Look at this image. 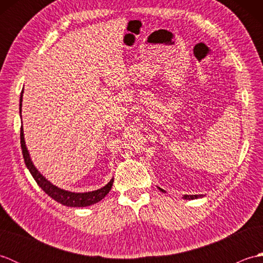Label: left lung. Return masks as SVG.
<instances>
[{"label": "left lung", "instance_id": "left-lung-1", "mask_svg": "<svg viewBox=\"0 0 263 263\" xmlns=\"http://www.w3.org/2000/svg\"><path fill=\"white\" fill-rule=\"evenodd\" d=\"M158 187V190L160 192H163V193H166V191L165 190H163L161 187H159V186H157ZM199 198H203V194H195V195H189V194H185V195H183V199H185V200H194V199H199Z\"/></svg>", "mask_w": 263, "mask_h": 263}]
</instances>
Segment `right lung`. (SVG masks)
I'll return each mask as SVG.
<instances>
[{
	"mask_svg": "<svg viewBox=\"0 0 263 263\" xmlns=\"http://www.w3.org/2000/svg\"><path fill=\"white\" fill-rule=\"evenodd\" d=\"M22 96H24V89H22L21 95H20V117H21V107H22ZM20 143H21V149H22V155H24L25 164L27 168L29 170L30 174L32 177L35 178L36 183L42 187V190L49 197L58 201L59 203L66 205V206H88L99 202L100 200H103L106 195L108 194L110 191L111 185H113L114 178L106 184L105 186L100 187L98 190H95V191H89V192H71L68 190H63L57 185H54L53 183L49 182L47 178L44 176L41 172L37 170V167L33 165L32 160L30 158V154L28 152V148L26 146L25 141V135H24V127L21 126L20 128Z\"/></svg>",
	"mask_w": 263,
	"mask_h": 263,
	"instance_id": "1",
	"label": "right lung"
}]
</instances>
